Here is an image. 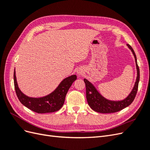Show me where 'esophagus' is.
<instances>
[{"label": "esophagus", "instance_id": "esophagus-1", "mask_svg": "<svg viewBox=\"0 0 150 150\" xmlns=\"http://www.w3.org/2000/svg\"><path fill=\"white\" fill-rule=\"evenodd\" d=\"M76 72H77V74H78V76H82L84 74V71L82 69V68H79V69L77 70Z\"/></svg>", "mask_w": 150, "mask_h": 150}]
</instances>
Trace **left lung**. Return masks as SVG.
<instances>
[{"instance_id": "left-lung-1", "label": "left lung", "mask_w": 150, "mask_h": 150, "mask_svg": "<svg viewBox=\"0 0 150 150\" xmlns=\"http://www.w3.org/2000/svg\"><path fill=\"white\" fill-rule=\"evenodd\" d=\"M127 46L128 47L133 54L135 59L136 67H137V76L134 87L128 96L125 99L120 101H112L109 100V99L103 96L91 83L86 79H84L86 88V99H87L89 106L94 111L100 113L116 112L129 106L134 99L138 91V83L139 81V69L137 64V56H136L134 50L131 47L130 45L127 44Z\"/></svg>"}]
</instances>
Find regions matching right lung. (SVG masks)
Here are the masks:
<instances>
[{"label": "right lung", "instance_id": "1", "mask_svg": "<svg viewBox=\"0 0 150 150\" xmlns=\"http://www.w3.org/2000/svg\"><path fill=\"white\" fill-rule=\"evenodd\" d=\"M77 79L76 75H71L63 79L57 88L51 93L40 98L26 96L18 86L16 71L13 72V81L17 96L20 102L29 110L38 113L56 112L62 107L68 90Z\"/></svg>", "mask_w": 150, "mask_h": 150}]
</instances>
